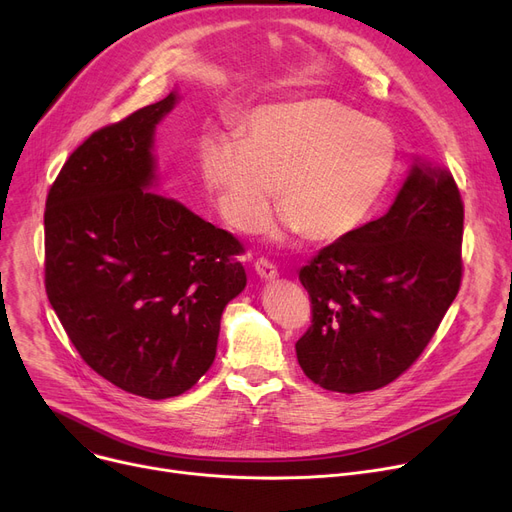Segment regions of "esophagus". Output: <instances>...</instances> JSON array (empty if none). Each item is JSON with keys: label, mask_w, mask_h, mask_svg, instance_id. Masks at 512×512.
<instances>
[{"label": "esophagus", "mask_w": 512, "mask_h": 512, "mask_svg": "<svg viewBox=\"0 0 512 512\" xmlns=\"http://www.w3.org/2000/svg\"><path fill=\"white\" fill-rule=\"evenodd\" d=\"M255 272L261 280H276L278 278L276 265L272 261H267V259H257L255 261Z\"/></svg>", "instance_id": "esophagus-1"}]
</instances>
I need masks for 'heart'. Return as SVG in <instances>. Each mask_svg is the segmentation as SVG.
<instances>
[{"mask_svg": "<svg viewBox=\"0 0 512 512\" xmlns=\"http://www.w3.org/2000/svg\"><path fill=\"white\" fill-rule=\"evenodd\" d=\"M394 137L334 99L257 107L242 139L211 130L199 143L203 184L240 234L263 230L276 207L280 234L334 242L359 228L394 168Z\"/></svg>", "mask_w": 512, "mask_h": 512, "instance_id": "b5f03b06", "label": "heart"}]
</instances>
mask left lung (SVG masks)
Returning <instances> with one entry per match:
<instances>
[{
    "mask_svg": "<svg viewBox=\"0 0 512 512\" xmlns=\"http://www.w3.org/2000/svg\"><path fill=\"white\" fill-rule=\"evenodd\" d=\"M463 218L452 174L415 157L382 218L303 267L313 321L297 359L311 382L359 394L394 382L417 361L461 286Z\"/></svg>",
    "mask_w": 512,
    "mask_h": 512,
    "instance_id": "obj_1",
    "label": "left lung"
}]
</instances>
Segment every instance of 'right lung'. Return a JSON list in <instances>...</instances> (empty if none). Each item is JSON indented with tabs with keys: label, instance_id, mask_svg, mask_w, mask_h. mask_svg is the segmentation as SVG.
<instances>
[{
	"label": "right lung",
	"instance_id": "1",
	"mask_svg": "<svg viewBox=\"0 0 512 512\" xmlns=\"http://www.w3.org/2000/svg\"><path fill=\"white\" fill-rule=\"evenodd\" d=\"M178 91L80 145L45 203L47 299L101 378L151 400L193 388L226 305L247 286L240 242L159 186L155 130Z\"/></svg>",
	"mask_w": 512,
	"mask_h": 512
}]
</instances>
